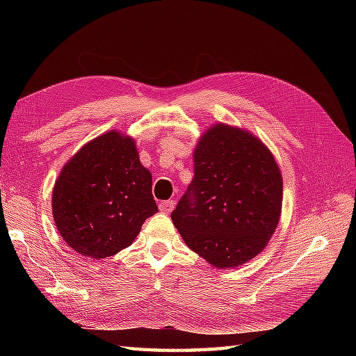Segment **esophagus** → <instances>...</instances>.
<instances>
[{
	"label": "esophagus",
	"mask_w": 356,
	"mask_h": 356,
	"mask_svg": "<svg viewBox=\"0 0 356 356\" xmlns=\"http://www.w3.org/2000/svg\"><path fill=\"white\" fill-rule=\"evenodd\" d=\"M174 205H176V203H174V200L161 202V203H159V209H161V213H163V214H170L171 211L174 209Z\"/></svg>",
	"instance_id": "obj_1"
}]
</instances>
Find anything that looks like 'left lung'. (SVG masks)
Wrapping results in <instances>:
<instances>
[{
    "label": "left lung",
    "instance_id": "left-lung-1",
    "mask_svg": "<svg viewBox=\"0 0 356 356\" xmlns=\"http://www.w3.org/2000/svg\"><path fill=\"white\" fill-rule=\"evenodd\" d=\"M194 177L171 213L186 246L218 268L249 261L268 245L282 214L275 157L252 133L214 124L194 149Z\"/></svg>",
    "mask_w": 356,
    "mask_h": 356
}]
</instances>
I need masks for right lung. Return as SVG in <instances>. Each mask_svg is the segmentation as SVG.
Instances as JSON below:
<instances>
[{"instance_id":"obj_1","label":"right lung","mask_w":356,"mask_h":356,"mask_svg":"<svg viewBox=\"0 0 356 356\" xmlns=\"http://www.w3.org/2000/svg\"><path fill=\"white\" fill-rule=\"evenodd\" d=\"M151 186L134 139L111 130L63 166L51 194L53 220L73 251L105 259L130 246L159 211Z\"/></svg>"}]
</instances>
